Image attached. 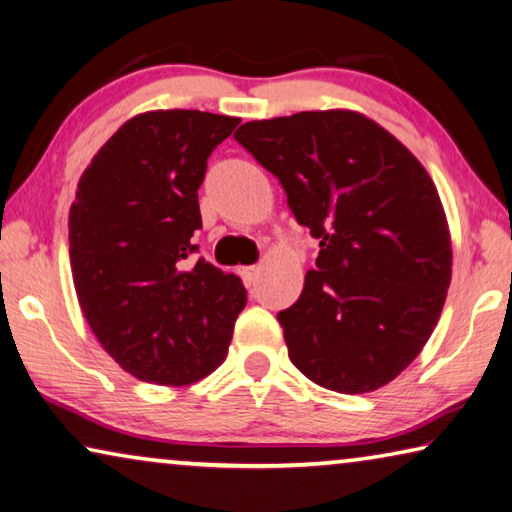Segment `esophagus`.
<instances>
[{
    "mask_svg": "<svg viewBox=\"0 0 512 512\" xmlns=\"http://www.w3.org/2000/svg\"><path fill=\"white\" fill-rule=\"evenodd\" d=\"M241 278L246 285H255L259 280V266H246V269H241Z\"/></svg>",
    "mask_w": 512,
    "mask_h": 512,
    "instance_id": "34e87169",
    "label": "esophagus"
}]
</instances>
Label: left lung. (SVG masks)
Returning a JSON list of instances; mask_svg holds the SVG:
<instances>
[{"instance_id":"obj_1","label":"left lung","mask_w":512,"mask_h":512,"mask_svg":"<svg viewBox=\"0 0 512 512\" xmlns=\"http://www.w3.org/2000/svg\"><path fill=\"white\" fill-rule=\"evenodd\" d=\"M234 139L319 239L303 294L278 312L289 360L332 392L387 385L428 342L451 282L431 175L387 129L346 109L253 120Z\"/></svg>"}]
</instances>
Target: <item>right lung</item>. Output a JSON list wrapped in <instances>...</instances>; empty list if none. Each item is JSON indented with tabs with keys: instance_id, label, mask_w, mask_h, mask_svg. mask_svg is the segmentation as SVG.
Returning <instances> with one entry per match:
<instances>
[{
	"instance_id": "add662e5",
	"label": "right lung",
	"mask_w": 512,
	"mask_h": 512,
	"mask_svg": "<svg viewBox=\"0 0 512 512\" xmlns=\"http://www.w3.org/2000/svg\"><path fill=\"white\" fill-rule=\"evenodd\" d=\"M241 123L148 111L95 154L70 207V266L97 342L134 378L191 385L221 367L246 287L191 243L207 159Z\"/></svg>"
}]
</instances>
